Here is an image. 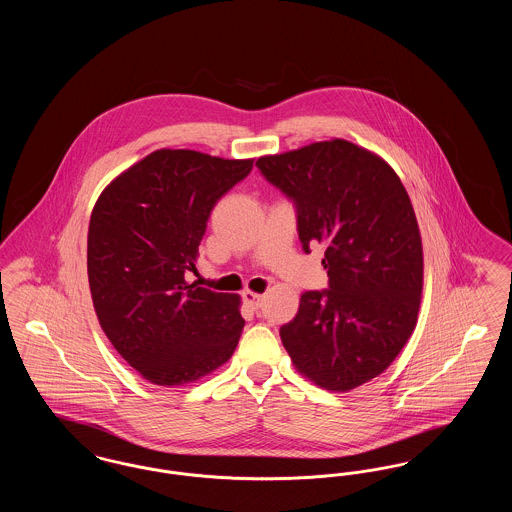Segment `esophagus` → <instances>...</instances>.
<instances>
[{
	"mask_svg": "<svg viewBox=\"0 0 512 512\" xmlns=\"http://www.w3.org/2000/svg\"><path fill=\"white\" fill-rule=\"evenodd\" d=\"M242 295H244V301L247 307H251V309H259V307H261V301H263V295H261V293L245 290Z\"/></svg>",
	"mask_w": 512,
	"mask_h": 512,
	"instance_id": "obj_1",
	"label": "esophagus"
}]
</instances>
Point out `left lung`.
Wrapping results in <instances>:
<instances>
[{
	"mask_svg": "<svg viewBox=\"0 0 512 512\" xmlns=\"http://www.w3.org/2000/svg\"><path fill=\"white\" fill-rule=\"evenodd\" d=\"M255 165L295 201L303 249L326 247L330 290L301 295L282 343L318 388L355 390L395 361L418 320L424 255L409 194L380 155L341 138Z\"/></svg>",
	"mask_w": 512,
	"mask_h": 512,
	"instance_id": "left-lung-1",
	"label": "left lung"
}]
</instances>
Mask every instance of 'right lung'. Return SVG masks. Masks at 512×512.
Returning <instances> with one entry per match:
<instances>
[{
	"instance_id": "right-lung-1",
	"label": "right lung",
	"mask_w": 512,
	"mask_h": 512,
	"mask_svg": "<svg viewBox=\"0 0 512 512\" xmlns=\"http://www.w3.org/2000/svg\"><path fill=\"white\" fill-rule=\"evenodd\" d=\"M253 159L157 149L101 192L88 230L99 326L147 382L174 388L224 365L245 320L236 293L188 284L207 220Z\"/></svg>"
}]
</instances>
